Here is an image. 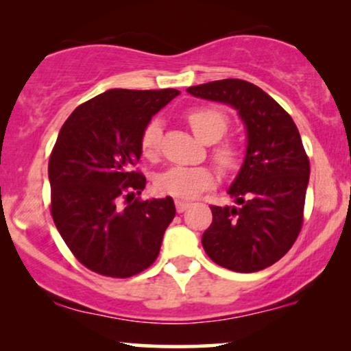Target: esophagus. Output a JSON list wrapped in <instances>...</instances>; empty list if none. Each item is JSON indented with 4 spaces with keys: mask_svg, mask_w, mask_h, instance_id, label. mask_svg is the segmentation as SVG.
Segmentation results:
<instances>
[{
    "mask_svg": "<svg viewBox=\"0 0 351 351\" xmlns=\"http://www.w3.org/2000/svg\"><path fill=\"white\" fill-rule=\"evenodd\" d=\"M175 204H176V211L178 213L186 211V209L191 206V203H188V201H183V199H176Z\"/></svg>",
    "mask_w": 351,
    "mask_h": 351,
    "instance_id": "34e87169",
    "label": "esophagus"
}]
</instances>
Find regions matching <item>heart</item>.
<instances>
[{
	"mask_svg": "<svg viewBox=\"0 0 351 351\" xmlns=\"http://www.w3.org/2000/svg\"><path fill=\"white\" fill-rule=\"evenodd\" d=\"M193 134L203 143H215L228 132V117L217 108H195L186 115ZM162 143V122L153 119L145 127L142 140V152L148 158L158 155ZM215 160L223 170H232L239 160V150L234 145H221L215 150ZM215 171L208 167H170L155 176V186L162 195L175 198H195L204 189L215 184Z\"/></svg>",
	"mask_w": 351,
	"mask_h": 351,
	"instance_id": "obj_1",
	"label": "heart"
}]
</instances>
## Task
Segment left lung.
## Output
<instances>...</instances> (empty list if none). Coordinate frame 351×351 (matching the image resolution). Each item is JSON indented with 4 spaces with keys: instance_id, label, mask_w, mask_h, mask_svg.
<instances>
[{
    "instance_id": "1",
    "label": "left lung",
    "mask_w": 351,
    "mask_h": 351,
    "mask_svg": "<svg viewBox=\"0 0 351 351\" xmlns=\"http://www.w3.org/2000/svg\"><path fill=\"white\" fill-rule=\"evenodd\" d=\"M186 90L231 106L247 138L244 162L228 188L237 206H211L204 251L229 271H263L285 256L302 228L310 163L299 130L271 95L245 80H213Z\"/></svg>"
}]
</instances>
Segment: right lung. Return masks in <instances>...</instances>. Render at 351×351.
Returning <instances> with one entry per match:
<instances>
[{
	"mask_svg": "<svg viewBox=\"0 0 351 351\" xmlns=\"http://www.w3.org/2000/svg\"><path fill=\"white\" fill-rule=\"evenodd\" d=\"M180 95L176 88H110L72 112L49 160L51 213L64 243L90 271L132 277L155 263L175 217L170 196L135 199L145 176L142 156L152 117ZM123 197L128 203L119 206Z\"/></svg>",
	"mask_w": 351,
	"mask_h": 351,
	"instance_id": "add662e5",
	"label": "right lung"
}]
</instances>
